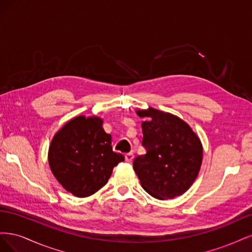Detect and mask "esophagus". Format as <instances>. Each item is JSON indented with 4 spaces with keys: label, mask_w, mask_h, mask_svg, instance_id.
I'll use <instances>...</instances> for the list:
<instances>
[{
    "label": "esophagus",
    "mask_w": 252,
    "mask_h": 252,
    "mask_svg": "<svg viewBox=\"0 0 252 252\" xmlns=\"http://www.w3.org/2000/svg\"><path fill=\"white\" fill-rule=\"evenodd\" d=\"M133 154H132V152H128V154H126L125 155V161L126 162H128V163H130L131 161H132V159H133Z\"/></svg>",
    "instance_id": "34e87169"
}]
</instances>
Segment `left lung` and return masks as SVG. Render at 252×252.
<instances>
[{"instance_id": "left-lung-1", "label": "left lung", "mask_w": 252, "mask_h": 252, "mask_svg": "<svg viewBox=\"0 0 252 252\" xmlns=\"http://www.w3.org/2000/svg\"><path fill=\"white\" fill-rule=\"evenodd\" d=\"M142 123L145 155L133 159V169L145 191L158 200L184 193L200 171L203 148L191 128L173 114L154 108L136 111Z\"/></svg>"}]
</instances>
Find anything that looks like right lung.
Listing matches in <instances>:
<instances>
[{
	"label": "right lung",
	"mask_w": 252,
	"mask_h": 252,
	"mask_svg": "<svg viewBox=\"0 0 252 252\" xmlns=\"http://www.w3.org/2000/svg\"><path fill=\"white\" fill-rule=\"evenodd\" d=\"M48 161L51 171L67 191L89 196L108 182L114 166L124 161L114 152L111 135L96 117H77L53 136Z\"/></svg>",
	"instance_id": "1"
}]
</instances>
